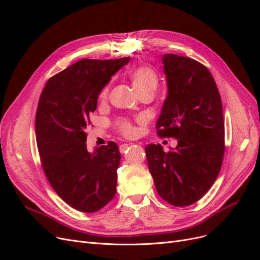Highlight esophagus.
<instances>
[{
    "mask_svg": "<svg viewBox=\"0 0 260 260\" xmlns=\"http://www.w3.org/2000/svg\"><path fill=\"white\" fill-rule=\"evenodd\" d=\"M133 144L131 143V144H121L120 145V147H119V151H120V153H124L125 151H127V149L130 147V146H132Z\"/></svg>",
    "mask_w": 260,
    "mask_h": 260,
    "instance_id": "1",
    "label": "esophagus"
}]
</instances>
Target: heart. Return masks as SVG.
I'll list each match as a JSON object with an SVG mask.
<instances>
[{"instance_id":"b5f03b06","label":"heart","mask_w":260,"mask_h":260,"mask_svg":"<svg viewBox=\"0 0 260 260\" xmlns=\"http://www.w3.org/2000/svg\"><path fill=\"white\" fill-rule=\"evenodd\" d=\"M128 76L132 84V88L135 89L137 94L145 91H151L154 93V91L157 88V84H158V76H157L156 72L154 69L146 66H139L132 68ZM107 94L108 88L105 86L100 93V101H105L107 98ZM119 128L124 136H131L135 133V128H133V125L128 121H121L119 123Z\"/></svg>"}]
</instances>
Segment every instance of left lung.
<instances>
[{
    "label": "left lung",
    "instance_id": "obj_1",
    "mask_svg": "<svg viewBox=\"0 0 260 260\" xmlns=\"http://www.w3.org/2000/svg\"><path fill=\"white\" fill-rule=\"evenodd\" d=\"M167 96L156 123L160 137L178 139L169 152L145 147L157 193L174 206L192 205L214 184L224 154L222 103L216 82L201 62L162 54Z\"/></svg>",
    "mask_w": 260,
    "mask_h": 260
}]
</instances>
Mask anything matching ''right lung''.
Here are the masks:
<instances>
[{
  "label": "right lung",
  "mask_w": 260,
  "mask_h": 260,
  "mask_svg": "<svg viewBox=\"0 0 260 260\" xmlns=\"http://www.w3.org/2000/svg\"><path fill=\"white\" fill-rule=\"evenodd\" d=\"M129 61L81 59L52 77L39 101L36 137L43 170L59 198L82 212L100 210L116 194L119 147L111 141L88 152L85 129L101 91Z\"/></svg>",
  "instance_id": "1"
}]
</instances>
